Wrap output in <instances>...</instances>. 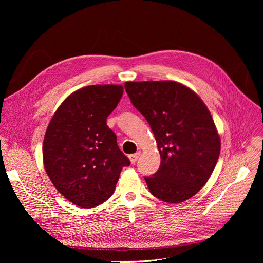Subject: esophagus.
I'll use <instances>...</instances> for the list:
<instances>
[{"label": "esophagus", "mask_w": 263, "mask_h": 263, "mask_svg": "<svg viewBox=\"0 0 263 263\" xmlns=\"http://www.w3.org/2000/svg\"><path fill=\"white\" fill-rule=\"evenodd\" d=\"M140 156H141V153L139 151V153H136V154H134V155H131L129 158H130V161H131V163L132 164H134L137 160H139V158H140Z\"/></svg>", "instance_id": "esophagus-1"}]
</instances>
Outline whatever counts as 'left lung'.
Segmentation results:
<instances>
[{
	"mask_svg": "<svg viewBox=\"0 0 263 263\" xmlns=\"http://www.w3.org/2000/svg\"><path fill=\"white\" fill-rule=\"evenodd\" d=\"M132 104L154 132L161 165L145 177L151 194L165 202L190 199L209 180L220 137L200 97L174 81L126 82Z\"/></svg>",
	"mask_w": 263,
	"mask_h": 263,
	"instance_id": "8db88e82",
	"label": "left lung"
}]
</instances>
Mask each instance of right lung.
I'll use <instances>...</instances> for the list:
<instances>
[{"mask_svg": "<svg viewBox=\"0 0 263 263\" xmlns=\"http://www.w3.org/2000/svg\"><path fill=\"white\" fill-rule=\"evenodd\" d=\"M121 85H90L69 95L54 113L43 145L44 166L61 194L81 208L107 200L129 159L117 145L107 116L121 99Z\"/></svg>", "mask_w": 263, "mask_h": 263, "instance_id": "1", "label": "right lung"}]
</instances>
